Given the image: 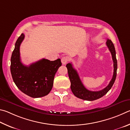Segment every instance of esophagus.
<instances>
[{
	"instance_id": "34e87169",
	"label": "esophagus",
	"mask_w": 130,
	"mask_h": 130,
	"mask_svg": "<svg viewBox=\"0 0 130 130\" xmlns=\"http://www.w3.org/2000/svg\"><path fill=\"white\" fill-rule=\"evenodd\" d=\"M61 63H62L63 64H66L68 61L69 60V57L67 56H63L62 57V58H61Z\"/></svg>"
}]
</instances>
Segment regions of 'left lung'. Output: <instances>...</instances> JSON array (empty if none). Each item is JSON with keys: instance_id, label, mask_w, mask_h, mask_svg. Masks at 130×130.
I'll use <instances>...</instances> for the list:
<instances>
[{"instance_id": "1", "label": "left lung", "mask_w": 130, "mask_h": 130, "mask_svg": "<svg viewBox=\"0 0 130 130\" xmlns=\"http://www.w3.org/2000/svg\"><path fill=\"white\" fill-rule=\"evenodd\" d=\"M106 45L112 55V58L113 62V74L112 78L109 83L108 85L104 89L98 91H92L87 90L80 80L76 70L74 69L71 63H68L66 67L68 70V74L71 82V89L75 96L78 98L85 100V101H92L99 99L106 95L108 91L112 87L115 82L117 71V60L116 58V52L114 45L111 40L107 39L106 42Z\"/></svg>"}]
</instances>
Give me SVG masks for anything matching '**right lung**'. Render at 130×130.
I'll return each instance as SVG.
<instances>
[{
	"instance_id": "1",
	"label": "right lung",
	"mask_w": 130,
	"mask_h": 130,
	"mask_svg": "<svg viewBox=\"0 0 130 130\" xmlns=\"http://www.w3.org/2000/svg\"><path fill=\"white\" fill-rule=\"evenodd\" d=\"M24 38L22 34L17 40L11 58V73L18 88L32 98H40L48 95L53 86L54 76L61 66L60 59L50 61L42 59L28 66L20 60V45Z\"/></svg>"
}]
</instances>
